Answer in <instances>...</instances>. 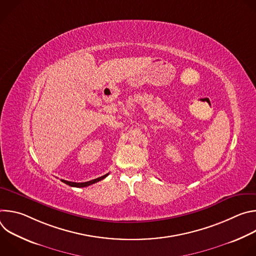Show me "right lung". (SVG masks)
I'll return each instance as SVG.
<instances>
[{
    "mask_svg": "<svg viewBox=\"0 0 256 256\" xmlns=\"http://www.w3.org/2000/svg\"><path fill=\"white\" fill-rule=\"evenodd\" d=\"M107 175H108V173L103 175V176H101V177H98L96 179H93V180H90V181H86V182H72V181H66V180H62V181L64 182V184H68L70 186H72V188H86V186H91L93 184H96V182L104 179Z\"/></svg>",
    "mask_w": 256,
    "mask_h": 256,
    "instance_id": "1",
    "label": "right lung"
}]
</instances>
